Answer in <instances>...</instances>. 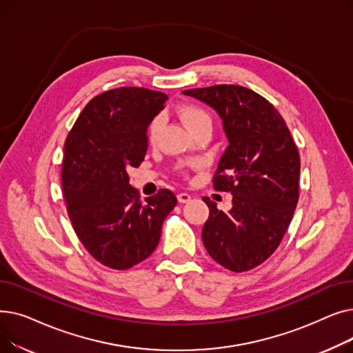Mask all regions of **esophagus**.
<instances>
[{
	"label": "esophagus",
	"mask_w": 353,
	"mask_h": 353,
	"mask_svg": "<svg viewBox=\"0 0 353 353\" xmlns=\"http://www.w3.org/2000/svg\"><path fill=\"white\" fill-rule=\"evenodd\" d=\"M177 200L180 203H189L192 200V196L189 193H179L177 194Z\"/></svg>",
	"instance_id": "esophagus-1"
}]
</instances>
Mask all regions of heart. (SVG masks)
I'll return each mask as SVG.
<instances>
[{
  "instance_id": "b5f03b06",
  "label": "heart",
  "mask_w": 353,
  "mask_h": 353,
  "mask_svg": "<svg viewBox=\"0 0 353 353\" xmlns=\"http://www.w3.org/2000/svg\"><path fill=\"white\" fill-rule=\"evenodd\" d=\"M179 116L183 120V123L186 124V127L190 130V132H194L197 127H200L203 124H212V120H210V116L208 111L196 104L181 105L179 108ZM161 127H163V119L160 116L154 117L150 123V127H148V137H150L152 141L156 140Z\"/></svg>"
}]
</instances>
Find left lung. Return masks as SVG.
<instances>
[{
    "instance_id": "left-lung-1",
    "label": "left lung",
    "mask_w": 353,
    "mask_h": 353,
    "mask_svg": "<svg viewBox=\"0 0 353 353\" xmlns=\"http://www.w3.org/2000/svg\"><path fill=\"white\" fill-rule=\"evenodd\" d=\"M212 107L229 145L213 177L214 189L230 192L232 209L221 212L209 197L201 239L212 259L232 272L250 270L281 245L299 200L301 159L277 110L257 92L233 84L183 91Z\"/></svg>"
}]
</instances>
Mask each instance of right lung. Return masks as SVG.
Returning a JSON list of instances; mask_svg holds the SVG:
<instances>
[{"mask_svg": "<svg viewBox=\"0 0 353 353\" xmlns=\"http://www.w3.org/2000/svg\"><path fill=\"white\" fill-rule=\"evenodd\" d=\"M164 92L121 87L90 100L64 144L61 181L80 242L101 265L125 270L157 248L163 221L177 203L161 189L143 205L127 170L147 152V128L164 108Z\"/></svg>", "mask_w": 353, "mask_h": 353, "instance_id": "add662e5", "label": "right lung"}]
</instances>
